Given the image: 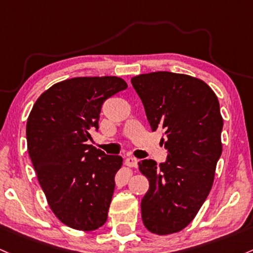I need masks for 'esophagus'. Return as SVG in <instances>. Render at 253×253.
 Here are the masks:
<instances>
[{
  "label": "esophagus",
  "mask_w": 253,
  "mask_h": 253,
  "mask_svg": "<svg viewBox=\"0 0 253 253\" xmlns=\"http://www.w3.org/2000/svg\"><path fill=\"white\" fill-rule=\"evenodd\" d=\"M125 165H126L127 167L135 168L138 166V160L133 156H128V157H126V160H125Z\"/></svg>",
  "instance_id": "34e87169"
}]
</instances>
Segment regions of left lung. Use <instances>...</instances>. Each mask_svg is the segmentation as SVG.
<instances>
[{
    "instance_id": "1",
    "label": "left lung",
    "mask_w": 253,
    "mask_h": 253,
    "mask_svg": "<svg viewBox=\"0 0 253 253\" xmlns=\"http://www.w3.org/2000/svg\"><path fill=\"white\" fill-rule=\"evenodd\" d=\"M152 132L165 131L161 144L167 161H140L150 187L141 199V218L151 233L167 235L184 229L207 199L222 154L223 120L215 92L203 80L154 72L133 77Z\"/></svg>"
}]
</instances>
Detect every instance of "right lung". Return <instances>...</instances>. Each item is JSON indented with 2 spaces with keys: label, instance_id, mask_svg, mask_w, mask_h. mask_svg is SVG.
Wrapping results in <instances>:
<instances>
[{
  "label": "right lung",
  "instance_id": "right-lung-1",
  "mask_svg": "<svg viewBox=\"0 0 253 253\" xmlns=\"http://www.w3.org/2000/svg\"><path fill=\"white\" fill-rule=\"evenodd\" d=\"M126 88L118 77L63 80L42 93L27 119V150L38 181L50 209L71 228L90 232L108 218L122 157L87 141L98 131L104 102Z\"/></svg>",
  "mask_w": 253,
  "mask_h": 253
}]
</instances>
